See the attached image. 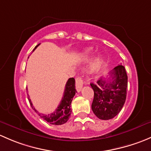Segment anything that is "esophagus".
<instances>
[{"mask_svg": "<svg viewBox=\"0 0 151 151\" xmlns=\"http://www.w3.org/2000/svg\"><path fill=\"white\" fill-rule=\"evenodd\" d=\"M83 83H84V81H83V79L81 77L76 78V90H77L78 92L81 91V90Z\"/></svg>", "mask_w": 151, "mask_h": 151, "instance_id": "esophagus-1", "label": "esophagus"}]
</instances>
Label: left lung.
<instances>
[{
	"label": "left lung",
	"mask_w": 151,
	"mask_h": 151,
	"mask_svg": "<svg viewBox=\"0 0 151 151\" xmlns=\"http://www.w3.org/2000/svg\"><path fill=\"white\" fill-rule=\"evenodd\" d=\"M110 77L108 81L101 78L96 83H90L94 91L91 109L102 120H109L119 114L127 98L128 77L125 68L119 65L112 70Z\"/></svg>",
	"instance_id": "1"
}]
</instances>
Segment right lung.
I'll list each match as a JSON object with an SVG mask.
<instances>
[{
  "label": "right lung",
  "mask_w": 151,
  "mask_h": 151,
  "mask_svg": "<svg viewBox=\"0 0 151 151\" xmlns=\"http://www.w3.org/2000/svg\"><path fill=\"white\" fill-rule=\"evenodd\" d=\"M38 46H39V44L35 46L34 50ZM75 83L76 81L74 78H70L68 79L66 85H65L64 94H63V97L60 102V104L58 105L55 111L53 112L51 114L45 115L43 113H38V110H35V108L33 107L30 99L28 97L29 104H30L32 109L36 112V113H38V116L49 124H54V125H61V124H65L68 122L71 114V111H72L70 109L71 102H72L73 98L75 96L76 93L77 92L76 89Z\"/></svg>",
  "instance_id": "obj_1"
}]
</instances>
